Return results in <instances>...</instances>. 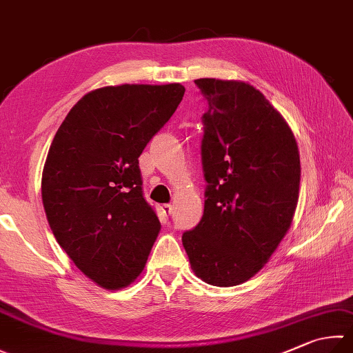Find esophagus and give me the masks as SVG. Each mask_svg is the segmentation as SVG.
<instances>
[{"label":"esophagus","mask_w":353,"mask_h":353,"mask_svg":"<svg viewBox=\"0 0 353 353\" xmlns=\"http://www.w3.org/2000/svg\"><path fill=\"white\" fill-rule=\"evenodd\" d=\"M161 212H163L165 216H169V215H172V212H174V205H172V204H163L161 205Z\"/></svg>","instance_id":"obj_1"}]
</instances>
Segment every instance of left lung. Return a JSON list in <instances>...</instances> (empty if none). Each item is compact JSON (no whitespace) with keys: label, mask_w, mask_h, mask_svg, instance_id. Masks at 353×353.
I'll return each instance as SVG.
<instances>
[{"label":"left lung","mask_w":353,"mask_h":353,"mask_svg":"<svg viewBox=\"0 0 353 353\" xmlns=\"http://www.w3.org/2000/svg\"><path fill=\"white\" fill-rule=\"evenodd\" d=\"M204 214L183 234L195 275L218 288L250 280L294 218L300 154L288 123L261 92L241 81L199 78Z\"/></svg>","instance_id":"8db88e82"}]
</instances>
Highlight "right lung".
Returning <instances> with one entry per match:
<instances>
[{"instance_id": "1", "label": "right lung", "mask_w": 353, "mask_h": 353, "mask_svg": "<svg viewBox=\"0 0 353 353\" xmlns=\"http://www.w3.org/2000/svg\"><path fill=\"white\" fill-rule=\"evenodd\" d=\"M181 84L97 89L73 105L46 158L41 195L58 244L92 281L115 290L141 274L161 229L138 157L174 115Z\"/></svg>"}]
</instances>
